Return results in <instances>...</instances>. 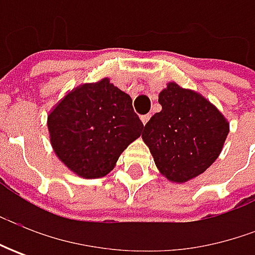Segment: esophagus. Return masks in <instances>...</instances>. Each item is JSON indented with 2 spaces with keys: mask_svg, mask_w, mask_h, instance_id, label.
Returning <instances> with one entry per match:
<instances>
[{
  "mask_svg": "<svg viewBox=\"0 0 255 255\" xmlns=\"http://www.w3.org/2000/svg\"><path fill=\"white\" fill-rule=\"evenodd\" d=\"M149 119H150V115H142L140 116V121H142L143 125H146V123L149 122Z\"/></svg>",
  "mask_w": 255,
  "mask_h": 255,
  "instance_id": "1",
  "label": "esophagus"
}]
</instances>
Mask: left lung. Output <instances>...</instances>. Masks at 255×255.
<instances>
[{
    "label": "left lung",
    "mask_w": 255,
    "mask_h": 255,
    "mask_svg": "<svg viewBox=\"0 0 255 255\" xmlns=\"http://www.w3.org/2000/svg\"><path fill=\"white\" fill-rule=\"evenodd\" d=\"M162 111L142 133L159 173L171 183H186L217 160L230 132L227 118L193 89L169 82L159 93Z\"/></svg>",
    "instance_id": "1"
}]
</instances>
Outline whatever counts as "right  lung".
I'll list each match as a JSON object with an SVG mask.
<instances>
[{
	"mask_svg": "<svg viewBox=\"0 0 255 255\" xmlns=\"http://www.w3.org/2000/svg\"><path fill=\"white\" fill-rule=\"evenodd\" d=\"M46 126L56 157L84 179L109 174L143 130L132 98L109 78L68 91L49 111Z\"/></svg>",
	"mask_w": 255,
	"mask_h": 255,
	"instance_id": "right-lung-1",
	"label": "right lung"
}]
</instances>
